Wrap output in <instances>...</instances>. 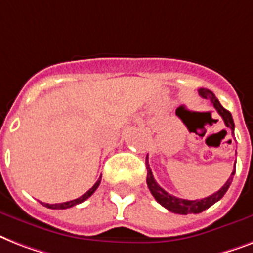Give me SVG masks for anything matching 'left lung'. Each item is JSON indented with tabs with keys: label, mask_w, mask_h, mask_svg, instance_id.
I'll use <instances>...</instances> for the list:
<instances>
[{
	"label": "left lung",
	"mask_w": 253,
	"mask_h": 253,
	"mask_svg": "<svg viewBox=\"0 0 253 253\" xmlns=\"http://www.w3.org/2000/svg\"><path fill=\"white\" fill-rule=\"evenodd\" d=\"M201 97H204L206 99H210L211 103L214 105V107L216 109V111L219 113V115L223 118L224 125L227 127H230L234 134V128H235V123H234V119H232L231 113L228 110H226L220 102L218 101V98L215 97V94L212 93L211 90L209 89H205V87H201L198 90ZM147 164V185H148V189L152 193V196L155 197V200L158 201L159 204L164 206L166 209H168L169 211L176 212V214H182V215H186V214H198V212H202L204 210L209 209L210 206L218 202V201L222 198V197L226 194L227 189L230 188V185L232 182V177L235 174V169L232 170L231 176L228 178L222 188L218 190L216 193L211 194V196L206 197V198H202V200H182V198H178V197L173 196V194H169L168 192H166L164 189L160 186V185L155 181L154 174L151 172V168L148 166V162H146Z\"/></svg>",
	"instance_id": "8db88e82"
}]
</instances>
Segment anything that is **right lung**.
<instances>
[{"label":"right lung","mask_w":253,"mask_h":253,"mask_svg":"<svg viewBox=\"0 0 253 253\" xmlns=\"http://www.w3.org/2000/svg\"><path fill=\"white\" fill-rule=\"evenodd\" d=\"M101 178L102 177L99 176V178L97 180V182H95L93 186H91L89 190H87L85 194H83L81 197H79V198H76V200H72V201H68V202H63V204H44V202H42V205H44L45 208H48V209H56V210H63V209H69V208H72V206H76V205L81 204V202H84V201H86L89 197L93 194V193L97 190V188L99 186V184H101Z\"/></svg>","instance_id":"1"}]
</instances>
